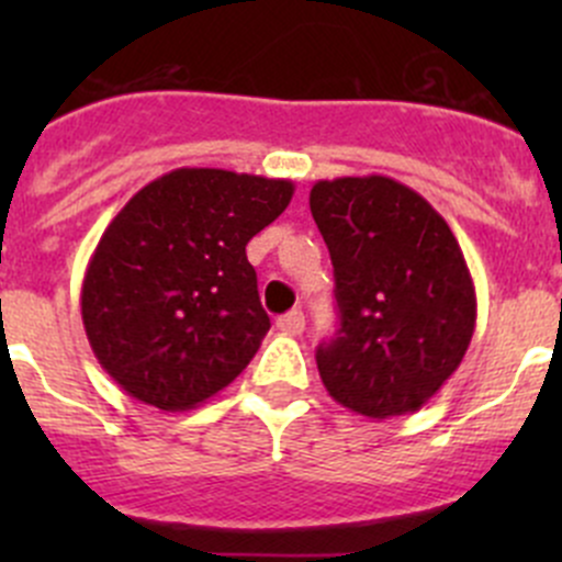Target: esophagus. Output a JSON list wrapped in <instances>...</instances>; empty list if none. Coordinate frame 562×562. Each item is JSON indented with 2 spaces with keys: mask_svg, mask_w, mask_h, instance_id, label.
I'll return each instance as SVG.
<instances>
[{
  "mask_svg": "<svg viewBox=\"0 0 562 562\" xmlns=\"http://www.w3.org/2000/svg\"><path fill=\"white\" fill-rule=\"evenodd\" d=\"M277 328L282 334H291V337H299L304 331V313L302 310H291V313L277 317Z\"/></svg>",
  "mask_w": 562,
  "mask_h": 562,
  "instance_id": "1",
  "label": "esophagus"
}]
</instances>
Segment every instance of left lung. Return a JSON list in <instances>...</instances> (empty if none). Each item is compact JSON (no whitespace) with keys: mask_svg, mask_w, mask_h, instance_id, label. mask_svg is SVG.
<instances>
[{"mask_svg":"<svg viewBox=\"0 0 562 562\" xmlns=\"http://www.w3.org/2000/svg\"><path fill=\"white\" fill-rule=\"evenodd\" d=\"M310 212L334 266L339 328L317 345L328 394L367 418L427 405L462 364L475 288L449 223L389 176L315 181Z\"/></svg>","mask_w":562,"mask_h":562,"instance_id":"1","label":"left lung"}]
</instances>
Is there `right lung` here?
I'll use <instances>...</instances> for the list:
<instances>
[{"mask_svg":"<svg viewBox=\"0 0 562 562\" xmlns=\"http://www.w3.org/2000/svg\"><path fill=\"white\" fill-rule=\"evenodd\" d=\"M291 198L288 179L176 168L124 203L87 266L81 317L130 396L179 413L241 375L271 326L247 241Z\"/></svg>","mask_w":562,"mask_h":562,"instance_id":"obj_1","label":"right lung"}]
</instances>
